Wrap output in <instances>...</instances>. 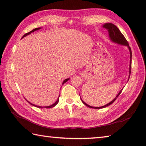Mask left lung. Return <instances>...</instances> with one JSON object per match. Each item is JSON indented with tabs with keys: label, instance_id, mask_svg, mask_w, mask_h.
<instances>
[{
	"label": "left lung",
	"instance_id": "1",
	"mask_svg": "<svg viewBox=\"0 0 146 146\" xmlns=\"http://www.w3.org/2000/svg\"><path fill=\"white\" fill-rule=\"evenodd\" d=\"M103 27L104 28H105L107 30H108V35H109V38L110 39L111 41L112 42H114V43H118V44L120 45H125V46H127V48H128V49L129 50V52H130V63H129V78L130 77V74H131V57H132V53H131V48L129 46V43L127 42V41L126 40V38L124 36V35L122 34L121 32L120 31L119 29L117 28V27L116 25H115L114 24H111V23H107V24H104ZM129 78H128V80H129ZM122 90L119 92V94H117V96L115 97V98L113 99V100H112L111 102H110L109 103H108L106 105L103 106H101V107H94V106H91L90 105H88L86 103H85V102H84L82 99H81V101H82L83 103L86 105V106L89 107V108H95V109H100V108H105V107L108 106L109 105H110L112 103H113V102L116 100V99L118 98L119 96L121 94V92Z\"/></svg>",
	"mask_w": 146,
	"mask_h": 146
}]
</instances>
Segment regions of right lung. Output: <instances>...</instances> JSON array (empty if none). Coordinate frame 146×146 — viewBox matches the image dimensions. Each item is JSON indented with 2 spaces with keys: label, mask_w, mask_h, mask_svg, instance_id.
I'll return each mask as SVG.
<instances>
[{
  "label": "right lung",
  "mask_w": 146,
  "mask_h": 146,
  "mask_svg": "<svg viewBox=\"0 0 146 146\" xmlns=\"http://www.w3.org/2000/svg\"><path fill=\"white\" fill-rule=\"evenodd\" d=\"M42 27H38V28H35V29H33L31 31H30V32H29V33H26V34H25L24 36H22V38H23L24 37H25V36H26L27 35H29V34H31V33H33V32H34V31H37V30H39V29H40ZM70 80V79L69 78H68V79H65V80L63 81V83H62V85L63 84H64L65 83H66V81H67L68 80ZM59 97H60V96H59ZM29 102V101H28ZM58 102H59V98H58V99H57V101H56L54 103V104H52V105H50V106H44V108H52V107H54V106H55L56 104H57L58 103ZM29 103L31 104V105H33V106H36V107H37V108H43V106H37V105H35V104H32V103H31L30 102H29Z\"/></svg>",
  "instance_id": "add662e5"
}]
</instances>
